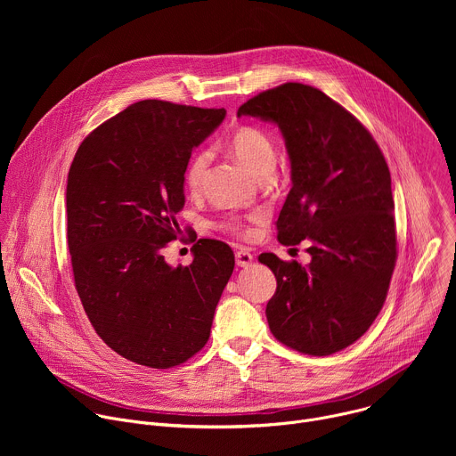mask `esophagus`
Segmentation results:
<instances>
[{
  "instance_id": "1",
  "label": "esophagus",
  "mask_w": 456,
  "mask_h": 456,
  "mask_svg": "<svg viewBox=\"0 0 456 456\" xmlns=\"http://www.w3.org/2000/svg\"><path fill=\"white\" fill-rule=\"evenodd\" d=\"M252 259H254V256H252L247 248L236 250V265H238V267H248V265H252Z\"/></svg>"
}]
</instances>
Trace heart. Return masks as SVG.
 <instances>
[{"label":"heart","mask_w":456,"mask_h":456,"mask_svg":"<svg viewBox=\"0 0 456 456\" xmlns=\"http://www.w3.org/2000/svg\"><path fill=\"white\" fill-rule=\"evenodd\" d=\"M229 150L234 155V159L245 166L254 176L262 178L265 175H271L276 164V148L267 132L256 126H241L232 134L229 139ZM211 164V151L202 150L194 155L185 169V183L189 191L199 192L204 187L208 169ZM252 222L264 220V213H254L248 216ZM222 227L225 231L236 232V234H248V229L240 218H227L222 222Z\"/></svg>","instance_id":"heart-1"}]
</instances>
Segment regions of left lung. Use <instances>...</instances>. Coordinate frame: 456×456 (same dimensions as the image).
I'll return each instance as SVG.
<instances>
[{
	"label": "left lung",
	"instance_id": "obj_1",
	"mask_svg": "<svg viewBox=\"0 0 456 456\" xmlns=\"http://www.w3.org/2000/svg\"><path fill=\"white\" fill-rule=\"evenodd\" d=\"M278 124L292 189L276 222L283 245L310 241L308 265L259 254L278 287L273 336L308 355L355 343L379 315L397 262L392 176L368 129L321 90L285 83L240 106Z\"/></svg>",
	"mask_w": 456,
	"mask_h": 456
}]
</instances>
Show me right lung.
<instances>
[{
	"label": "right lung",
	"instance_id": "1",
	"mask_svg": "<svg viewBox=\"0 0 456 456\" xmlns=\"http://www.w3.org/2000/svg\"><path fill=\"white\" fill-rule=\"evenodd\" d=\"M225 110L146 99L102 122L81 142L67 182V238L83 308L118 355L173 368L211 334L234 254L218 240L192 245V264L171 267L183 175Z\"/></svg>",
	"mask_w": 456,
	"mask_h": 456
}]
</instances>
